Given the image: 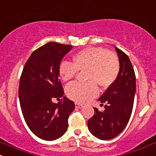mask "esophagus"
Listing matches in <instances>:
<instances>
[{
	"instance_id": "obj_1",
	"label": "esophagus",
	"mask_w": 156,
	"mask_h": 156,
	"mask_svg": "<svg viewBox=\"0 0 156 156\" xmlns=\"http://www.w3.org/2000/svg\"><path fill=\"white\" fill-rule=\"evenodd\" d=\"M75 105H76V107H77V108H83V105H82V104H78V103H76Z\"/></svg>"
}]
</instances>
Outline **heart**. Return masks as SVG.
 I'll use <instances>...</instances> for the list:
<instances>
[{
    "mask_svg": "<svg viewBox=\"0 0 156 156\" xmlns=\"http://www.w3.org/2000/svg\"><path fill=\"white\" fill-rule=\"evenodd\" d=\"M120 64L115 54L101 47H89L73 56V63L62 62L58 73L64 81H69L77 74L78 70H86L88 82L70 83L66 88L69 98L78 103H86L98 94L97 86L106 89L111 86L119 73Z\"/></svg>",
    "mask_w": 156,
    "mask_h": 156,
    "instance_id": "b5f03b06",
    "label": "heart"
}]
</instances>
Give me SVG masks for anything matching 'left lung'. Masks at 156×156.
<instances>
[{
  "instance_id": "obj_1",
  "label": "left lung",
  "mask_w": 156,
  "mask_h": 156,
  "mask_svg": "<svg viewBox=\"0 0 156 156\" xmlns=\"http://www.w3.org/2000/svg\"><path fill=\"white\" fill-rule=\"evenodd\" d=\"M120 64L119 73L115 81L98 101L104 105V111L94 107V115L88 121L92 135L103 140L116 137L126 128L132 112L136 92V77L129 58L115 47Z\"/></svg>"
}]
</instances>
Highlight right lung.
<instances>
[{"label": "right lung", "mask_w": 156, "mask_h": 156, "mask_svg": "<svg viewBox=\"0 0 156 156\" xmlns=\"http://www.w3.org/2000/svg\"><path fill=\"white\" fill-rule=\"evenodd\" d=\"M72 47L55 42L43 45L30 55L21 75L19 98L24 119L30 131L44 140L65 134L75 108L74 103L64 96L58 73L62 58ZM53 98L60 101L53 103Z\"/></svg>", "instance_id": "add662e5"}]
</instances>
